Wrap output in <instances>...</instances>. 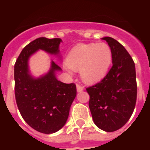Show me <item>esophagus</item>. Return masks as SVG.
I'll return each instance as SVG.
<instances>
[{
    "instance_id": "obj_1",
    "label": "esophagus",
    "mask_w": 150,
    "mask_h": 150,
    "mask_svg": "<svg viewBox=\"0 0 150 150\" xmlns=\"http://www.w3.org/2000/svg\"><path fill=\"white\" fill-rule=\"evenodd\" d=\"M76 86H77V91H78V92H82V91L83 90V87L82 85H80V84H77Z\"/></svg>"
}]
</instances>
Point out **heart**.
<instances>
[{
    "label": "heart",
    "mask_w": 150,
    "mask_h": 150,
    "mask_svg": "<svg viewBox=\"0 0 150 150\" xmlns=\"http://www.w3.org/2000/svg\"><path fill=\"white\" fill-rule=\"evenodd\" d=\"M112 53L106 43L78 44L67 56L69 67L80 75L84 83L93 84L106 76L112 63Z\"/></svg>",
    "instance_id": "obj_1"
}]
</instances>
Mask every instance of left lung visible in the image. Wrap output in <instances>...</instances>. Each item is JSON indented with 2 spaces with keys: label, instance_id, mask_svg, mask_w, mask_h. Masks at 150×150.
Returning <instances> with one entry per match:
<instances>
[{
  "label": "left lung",
  "instance_id": "obj_1",
  "mask_svg": "<svg viewBox=\"0 0 150 150\" xmlns=\"http://www.w3.org/2000/svg\"><path fill=\"white\" fill-rule=\"evenodd\" d=\"M105 40L112 53V66L107 75L87 88L90 111L102 130L113 132L122 128L131 117L137 99L135 65L123 45L109 37Z\"/></svg>",
  "mask_w": 150,
  "mask_h": 150
}]
</instances>
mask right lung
Instances as JSON below:
<instances>
[{
	"instance_id": "obj_1",
	"label": "right lung",
	"mask_w": 150,
	"mask_h": 150,
	"mask_svg": "<svg viewBox=\"0 0 150 150\" xmlns=\"http://www.w3.org/2000/svg\"><path fill=\"white\" fill-rule=\"evenodd\" d=\"M61 42V38H37L23 48L14 66L15 97L21 115L32 129L47 134L58 131L66 124L77 94L76 85L56 78L55 71L61 67L54 62L47 75L34 79L28 73L27 61L38 49L57 54Z\"/></svg>"
}]
</instances>
